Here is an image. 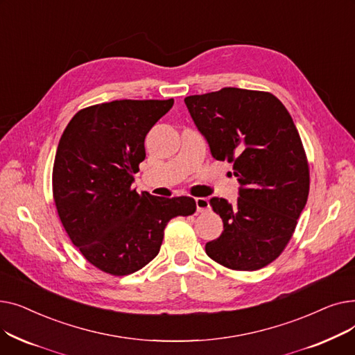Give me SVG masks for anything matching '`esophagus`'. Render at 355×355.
<instances>
[{
	"label": "esophagus",
	"mask_w": 355,
	"mask_h": 355,
	"mask_svg": "<svg viewBox=\"0 0 355 355\" xmlns=\"http://www.w3.org/2000/svg\"><path fill=\"white\" fill-rule=\"evenodd\" d=\"M196 206H197L198 213H206L210 210V202L207 198H204V197L196 198Z\"/></svg>",
	"instance_id": "obj_1"
}]
</instances>
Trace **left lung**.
Wrapping results in <instances>:
<instances>
[{"label":"left lung","mask_w":355,"mask_h":355,"mask_svg":"<svg viewBox=\"0 0 355 355\" xmlns=\"http://www.w3.org/2000/svg\"><path fill=\"white\" fill-rule=\"evenodd\" d=\"M211 155L233 164L234 204L213 197L223 233L206 245L214 262L257 270L281 254L309 194V166L297 129L269 92L223 87L184 99Z\"/></svg>","instance_id":"1"}]
</instances>
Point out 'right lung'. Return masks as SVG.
<instances>
[{
    "label": "right lung",
    "instance_id": "right-lung-1",
    "mask_svg": "<svg viewBox=\"0 0 355 355\" xmlns=\"http://www.w3.org/2000/svg\"><path fill=\"white\" fill-rule=\"evenodd\" d=\"M174 105L114 101L79 110L66 126L53 165V197L71 243L89 263L130 275L158 254L168 221L191 216V197L162 198L132 189L146 134Z\"/></svg>",
    "mask_w": 355,
    "mask_h": 355
}]
</instances>
